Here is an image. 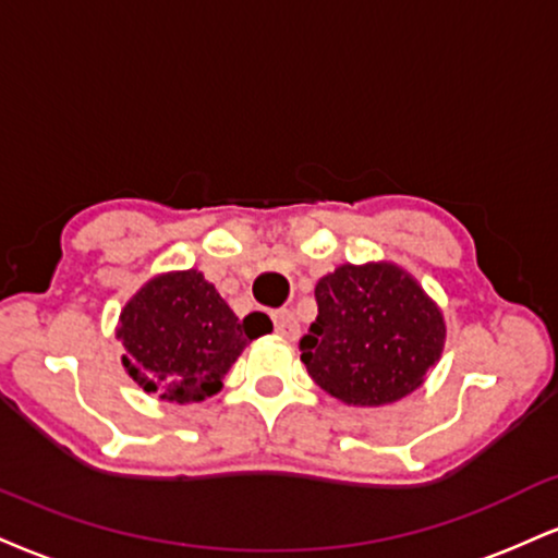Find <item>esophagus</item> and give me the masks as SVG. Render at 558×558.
Masks as SVG:
<instances>
[{
    "label": "esophagus",
    "mask_w": 558,
    "mask_h": 558,
    "mask_svg": "<svg viewBox=\"0 0 558 558\" xmlns=\"http://www.w3.org/2000/svg\"><path fill=\"white\" fill-rule=\"evenodd\" d=\"M272 325H275V332H278L280 338H286V340H296L299 332H301L296 314L288 312V308H280V312L272 314Z\"/></svg>",
    "instance_id": "1"
}]
</instances>
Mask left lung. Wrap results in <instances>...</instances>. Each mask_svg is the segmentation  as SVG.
<instances>
[{"mask_svg": "<svg viewBox=\"0 0 558 558\" xmlns=\"http://www.w3.org/2000/svg\"><path fill=\"white\" fill-rule=\"evenodd\" d=\"M314 296L319 314L301 338V361L345 405L379 408L408 398L441 359L445 314L395 262H345L319 278Z\"/></svg>", "mask_w": 558, "mask_h": 558, "instance_id": "left-lung-1", "label": "left lung"}]
</instances>
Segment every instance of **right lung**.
Masks as SVG:
<instances>
[{
    "instance_id": "1",
    "label": "right lung",
    "mask_w": 558,
    "mask_h": 558,
    "mask_svg": "<svg viewBox=\"0 0 558 558\" xmlns=\"http://www.w3.org/2000/svg\"><path fill=\"white\" fill-rule=\"evenodd\" d=\"M272 330L267 314L239 319L199 270L153 275L119 314L124 372L158 400L203 402L223 387L246 343Z\"/></svg>"
}]
</instances>
